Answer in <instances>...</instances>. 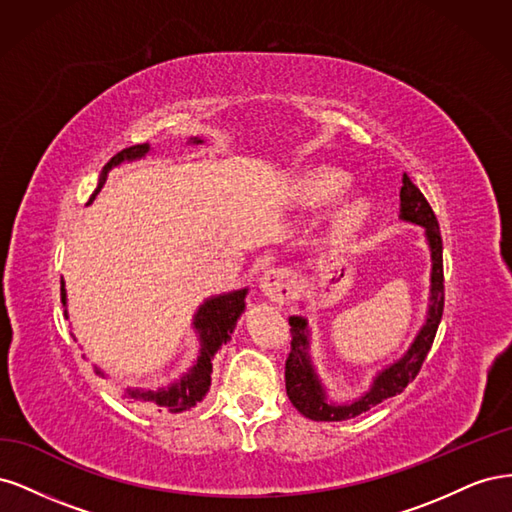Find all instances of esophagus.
Segmentation results:
<instances>
[{
    "label": "esophagus",
    "instance_id": "obj_1",
    "mask_svg": "<svg viewBox=\"0 0 512 512\" xmlns=\"http://www.w3.org/2000/svg\"><path fill=\"white\" fill-rule=\"evenodd\" d=\"M260 290L273 303H284L290 299V280L282 269H269L260 277Z\"/></svg>",
    "mask_w": 512,
    "mask_h": 512
}]
</instances>
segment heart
Returning a JSON list of instances; mask_svg holds the SVG:
<instances>
[{"mask_svg": "<svg viewBox=\"0 0 512 512\" xmlns=\"http://www.w3.org/2000/svg\"><path fill=\"white\" fill-rule=\"evenodd\" d=\"M348 177L344 173H337V170H324L316 177L309 179L303 188V200L307 205H327L333 198H337L346 190ZM363 215L361 203H350L342 209V222L344 224H356Z\"/></svg>", "mask_w": 512, "mask_h": 512, "instance_id": "b5f03b06", "label": "heart"}]
</instances>
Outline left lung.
<instances>
[{
	"label": "left lung",
	"instance_id": "obj_1",
	"mask_svg": "<svg viewBox=\"0 0 512 512\" xmlns=\"http://www.w3.org/2000/svg\"><path fill=\"white\" fill-rule=\"evenodd\" d=\"M399 220L423 228L425 243L431 256V273H429V303L425 312L423 327L414 335L408 350L399 356L397 361L389 363L376 371L367 389L346 401H337L329 395L327 384L322 382L318 367L312 359V329L305 316H290V354L286 361V393L305 418L312 421H348V418L359 416L380 401L395 397L416 378L427 352L431 350L433 337H436L438 324L442 320L444 309V271H442V237L436 215H433L429 203L421 190L404 175V185L399 192Z\"/></svg>",
	"mask_w": 512,
	"mask_h": 512
}]
</instances>
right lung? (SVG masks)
<instances>
[{
  "label": "right lung",
  "instance_id": "obj_1",
  "mask_svg": "<svg viewBox=\"0 0 512 512\" xmlns=\"http://www.w3.org/2000/svg\"><path fill=\"white\" fill-rule=\"evenodd\" d=\"M203 143L205 141L200 136H192L188 141V145H203ZM149 153H151L149 143L134 145V147L119 151L117 156L102 168L98 188L94 194H91L89 203H94V198L104 188L108 173H111L115 166H121L123 162L143 160L145 156H149ZM247 292H250V288L222 292V294H215V297L205 299L198 305V309L194 312V318H192V329L198 337V356L192 363V367L185 371V374H181L177 380H173L166 386H160V389H156V391L132 389V386H128V389L123 391V397L130 401H136V404H147L151 408H156L158 412H170V414L192 410L196 404H200V401H203L205 395L209 393V386H211L213 356L224 344L230 342L232 331H235V327H237V320L245 312ZM61 303H64V316L68 318V294H66L64 280H61ZM94 371L98 376L106 378V374L98 365H94Z\"/></svg>",
  "mask_w": 512,
  "mask_h": 512
}]
</instances>
